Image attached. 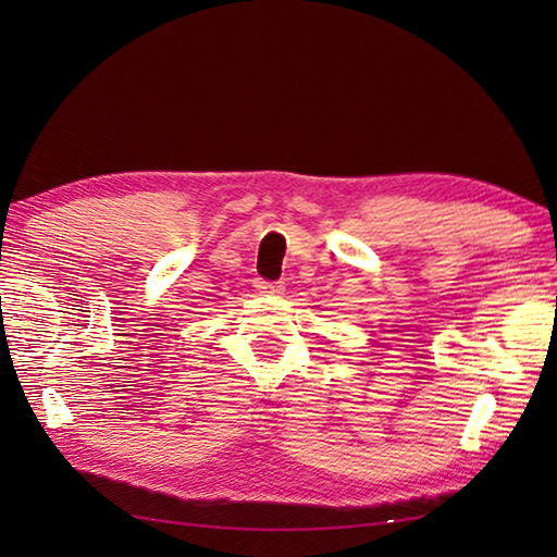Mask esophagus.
<instances>
[{
	"instance_id": "obj_1",
	"label": "esophagus",
	"mask_w": 557,
	"mask_h": 557,
	"mask_svg": "<svg viewBox=\"0 0 557 557\" xmlns=\"http://www.w3.org/2000/svg\"><path fill=\"white\" fill-rule=\"evenodd\" d=\"M256 289L260 294H282V282H268V280H258Z\"/></svg>"
}]
</instances>
